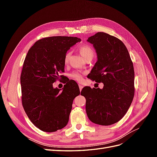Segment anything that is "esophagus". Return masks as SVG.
<instances>
[{"label":"esophagus","mask_w":157,"mask_h":157,"mask_svg":"<svg viewBox=\"0 0 157 157\" xmlns=\"http://www.w3.org/2000/svg\"><path fill=\"white\" fill-rule=\"evenodd\" d=\"M78 86H79V89H80V91H81L82 89V88H83V86H82V85H81V84H78Z\"/></svg>","instance_id":"obj_1"}]
</instances>
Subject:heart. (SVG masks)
<instances>
[{"label": "heart", "instance_id": "b5f03b06", "mask_svg": "<svg viewBox=\"0 0 157 157\" xmlns=\"http://www.w3.org/2000/svg\"><path fill=\"white\" fill-rule=\"evenodd\" d=\"M79 51H80V54L82 55V56L85 59H86L88 58H93L94 56V52L92 48V47L87 44H84V45L80 46L79 47ZM71 55V52H66L63 58L64 64L66 65L68 63ZM84 74V73L82 72V71H75L70 74V77L77 82H82L83 80Z\"/></svg>", "mask_w": 157, "mask_h": 157}]
</instances>
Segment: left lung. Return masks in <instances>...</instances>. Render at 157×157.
<instances>
[{
	"label": "left lung",
	"mask_w": 157,
	"mask_h": 157,
	"mask_svg": "<svg viewBox=\"0 0 157 157\" xmlns=\"http://www.w3.org/2000/svg\"><path fill=\"white\" fill-rule=\"evenodd\" d=\"M88 42L96 49L98 61L89 75L102 89L84 87L86 111L95 124L108 126L119 121L128 111L134 96V69L126 46L118 38L98 32Z\"/></svg>",
	"instance_id": "8db88e82"
}]
</instances>
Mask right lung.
<instances>
[{"mask_svg": "<svg viewBox=\"0 0 157 157\" xmlns=\"http://www.w3.org/2000/svg\"><path fill=\"white\" fill-rule=\"evenodd\" d=\"M80 40L73 36L45 37L27 52L20 77L21 102L27 117L40 130L54 132L67 124L79 88L70 87L67 82L59 92L53 83L62 78L65 53Z\"/></svg>", "mask_w": 157, "mask_h": 157, "instance_id": "add662e5", "label": "right lung"}]
</instances>
